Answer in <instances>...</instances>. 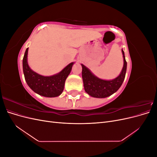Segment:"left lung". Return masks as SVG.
<instances>
[{
  "mask_svg": "<svg viewBox=\"0 0 157 157\" xmlns=\"http://www.w3.org/2000/svg\"><path fill=\"white\" fill-rule=\"evenodd\" d=\"M122 52L123 58H124V65H123L121 74L115 79L106 80L99 78L86 66L81 64L82 67V77L84 90L90 96L98 98H107L115 93L120 88L124 80L127 67V62L123 50H122Z\"/></svg>",
  "mask_w": 157,
  "mask_h": 157,
  "instance_id": "obj_1",
  "label": "left lung"
}]
</instances>
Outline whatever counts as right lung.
I'll return each mask as SVG.
<instances>
[{
	"label": "right lung",
	"instance_id": "right-lung-1",
	"mask_svg": "<svg viewBox=\"0 0 157 157\" xmlns=\"http://www.w3.org/2000/svg\"><path fill=\"white\" fill-rule=\"evenodd\" d=\"M28 48L26 49L23 59V71L25 81L30 88L40 96L54 98L59 96L63 92L66 78L71 73L73 62L68 65L58 74L44 77L33 71L27 62Z\"/></svg>",
	"mask_w": 157,
	"mask_h": 157
}]
</instances>
